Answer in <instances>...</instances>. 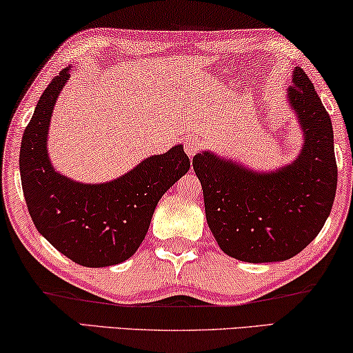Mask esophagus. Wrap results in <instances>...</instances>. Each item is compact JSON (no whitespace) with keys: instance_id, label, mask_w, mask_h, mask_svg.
Returning a JSON list of instances; mask_svg holds the SVG:
<instances>
[{"instance_id":"34e87169","label":"esophagus","mask_w":353,"mask_h":353,"mask_svg":"<svg viewBox=\"0 0 353 353\" xmlns=\"http://www.w3.org/2000/svg\"><path fill=\"white\" fill-rule=\"evenodd\" d=\"M201 141L198 137H188L185 142H183V148H185V152H187V155L188 157H195L198 152L201 150Z\"/></svg>"}]
</instances>
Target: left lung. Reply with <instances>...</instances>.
<instances>
[{
	"instance_id": "obj_1",
	"label": "left lung",
	"mask_w": 353,
	"mask_h": 353,
	"mask_svg": "<svg viewBox=\"0 0 353 353\" xmlns=\"http://www.w3.org/2000/svg\"><path fill=\"white\" fill-rule=\"evenodd\" d=\"M288 101L304 134L299 157L261 172L219 158L193 157L210 230L227 256L259 264L291 259L319 235L337 187L331 118L302 68L292 72Z\"/></svg>"
}]
</instances>
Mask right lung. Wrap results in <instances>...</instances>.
Segmentation results:
<instances>
[{
  "instance_id": "add662e5",
  "label": "right lung",
  "mask_w": 353,
  "mask_h": 353,
  "mask_svg": "<svg viewBox=\"0 0 353 353\" xmlns=\"http://www.w3.org/2000/svg\"><path fill=\"white\" fill-rule=\"evenodd\" d=\"M70 70L63 68L48 84L23 132V196L37 230L59 252L83 267L117 265L141 246L158 201L188 171L190 160L182 145H174L105 183L75 182L54 170L48 129Z\"/></svg>"
}]
</instances>
